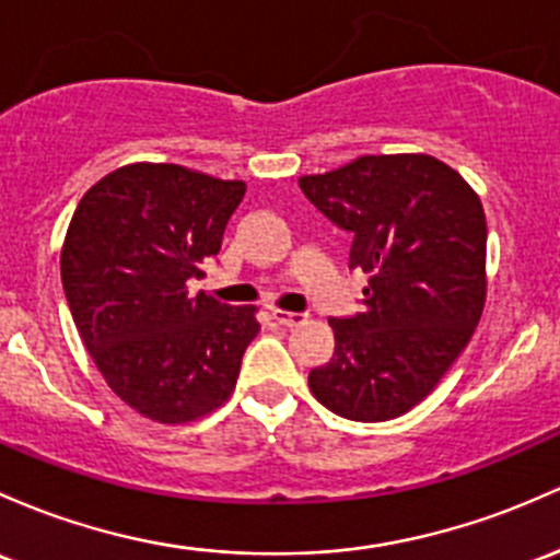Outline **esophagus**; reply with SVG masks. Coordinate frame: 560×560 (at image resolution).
<instances>
[{
	"label": "esophagus",
	"mask_w": 560,
	"mask_h": 560,
	"mask_svg": "<svg viewBox=\"0 0 560 560\" xmlns=\"http://www.w3.org/2000/svg\"><path fill=\"white\" fill-rule=\"evenodd\" d=\"M273 318H276V324H281V327H287V329H292V327H300V324H305V322H308V316H305V313H294V311H279V308L273 311Z\"/></svg>",
	"instance_id": "esophagus-1"
}]
</instances>
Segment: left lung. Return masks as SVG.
<instances>
[{
	"label": "left lung",
	"mask_w": 560,
	"mask_h": 560,
	"mask_svg": "<svg viewBox=\"0 0 560 560\" xmlns=\"http://www.w3.org/2000/svg\"><path fill=\"white\" fill-rule=\"evenodd\" d=\"M337 229L350 268L370 273L364 311L329 318L335 355L311 370L313 396L355 422L422 401L463 353L487 300V218L459 172L425 153L361 156L300 177Z\"/></svg>",
	"instance_id": "8db88e82"
}]
</instances>
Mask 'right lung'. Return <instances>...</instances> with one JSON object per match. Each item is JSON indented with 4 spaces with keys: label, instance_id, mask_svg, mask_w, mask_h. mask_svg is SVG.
Wrapping results in <instances>:
<instances>
[{
    "label": "right lung",
    "instance_id": "right-lung-1",
    "mask_svg": "<svg viewBox=\"0 0 560 560\" xmlns=\"http://www.w3.org/2000/svg\"><path fill=\"white\" fill-rule=\"evenodd\" d=\"M244 190L140 162L97 180L71 218L60 279L73 324L108 388L153 422L183 425L223 407L260 331L252 305L188 290Z\"/></svg>",
    "mask_w": 560,
    "mask_h": 560
}]
</instances>
